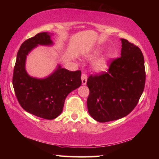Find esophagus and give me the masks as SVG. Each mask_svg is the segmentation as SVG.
Returning <instances> with one entry per match:
<instances>
[{
  "label": "esophagus",
  "instance_id": "obj_1",
  "mask_svg": "<svg viewBox=\"0 0 159 159\" xmlns=\"http://www.w3.org/2000/svg\"><path fill=\"white\" fill-rule=\"evenodd\" d=\"M87 79L88 76L85 74H83L81 75V80H82V84L83 85H86V83H87Z\"/></svg>",
  "mask_w": 159,
  "mask_h": 159
}]
</instances>
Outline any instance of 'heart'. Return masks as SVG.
<instances>
[{"instance_id":"obj_1","label":"heart","mask_w":159,"mask_h":159,"mask_svg":"<svg viewBox=\"0 0 159 159\" xmlns=\"http://www.w3.org/2000/svg\"><path fill=\"white\" fill-rule=\"evenodd\" d=\"M99 51H94L93 53L90 54L88 56V57L90 59V60H93V59L95 58L97 56L99 55ZM110 59L109 55H104L102 56L98 60L95 61V63L93 64V67L95 69V71H102L104 70L107 69V66H108V62Z\"/></svg>"}]
</instances>
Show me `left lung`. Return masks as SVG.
<instances>
[{"label": "left lung", "instance_id": "1", "mask_svg": "<svg viewBox=\"0 0 159 159\" xmlns=\"http://www.w3.org/2000/svg\"><path fill=\"white\" fill-rule=\"evenodd\" d=\"M120 57L111 61L107 72L88 77V113L100 123L125 116L138 104L144 91L145 74L141 50L121 39Z\"/></svg>", "mask_w": 159, "mask_h": 159}]
</instances>
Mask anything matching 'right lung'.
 Segmentation results:
<instances>
[{
	"label": "right lung",
	"instance_id": "1",
	"mask_svg": "<svg viewBox=\"0 0 159 159\" xmlns=\"http://www.w3.org/2000/svg\"><path fill=\"white\" fill-rule=\"evenodd\" d=\"M53 43L48 32L36 34L23 43L17 55L12 84L15 95L22 108L38 117L52 120L62 112L67 95L81 85V71H69L58 65L45 79L29 76L25 69L26 56L39 45Z\"/></svg>",
	"mask_w": 159,
	"mask_h": 159
}]
</instances>
